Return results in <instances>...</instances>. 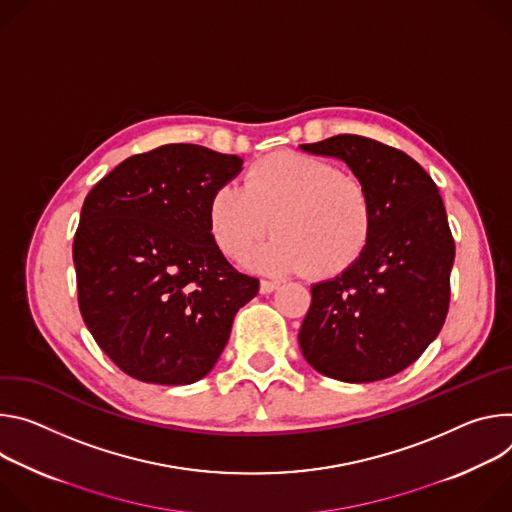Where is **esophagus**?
<instances>
[{
    "instance_id": "1",
    "label": "esophagus",
    "mask_w": 512,
    "mask_h": 512,
    "mask_svg": "<svg viewBox=\"0 0 512 512\" xmlns=\"http://www.w3.org/2000/svg\"><path fill=\"white\" fill-rule=\"evenodd\" d=\"M278 287H280V282H276V280H260V293L262 295H270Z\"/></svg>"
}]
</instances>
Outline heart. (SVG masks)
I'll list each match as a JSON object with an SVG mask.
<instances>
[{
  "mask_svg": "<svg viewBox=\"0 0 512 512\" xmlns=\"http://www.w3.org/2000/svg\"><path fill=\"white\" fill-rule=\"evenodd\" d=\"M270 221L276 236L246 258L250 268L331 278L368 250L374 203L366 183L333 162L274 152L246 170L244 187L219 185L207 205L211 238L234 260L270 232Z\"/></svg>",
  "mask_w": 512,
  "mask_h": 512,
  "instance_id": "b5f03b06",
  "label": "heart"
}]
</instances>
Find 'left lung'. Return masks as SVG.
Instances as JSON below:
<instances>
[{
	"instance_id": "1",
	"label": "left lung",
	"mask_w": 512,
	"mask_h": 512,
	"mask_svg": "<svg viewBox=\"0 0 512 512\" xmlns=\"http://www.w3.org/2000/svg\"><path fill=\"white\" fill-rule=\"evenodd\" d=\"M305 152L344 160L374 203V234L346 272L311 287L299 331L305 360L342 382H374L411 366L441 331L456 258L437 185L403 150L339 134Z\"/></svg>"
}]
</instances>
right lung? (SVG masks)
Instances as JSON below:
<instances>
[{
  "label": "right lung",
  "mask_w": 512,
  "mask_h": 512,
  "mask_svg": "<svg viewBox=\"0 0 512 512\" xmlns=\"http://www.w3.org/2000/svg\"><path fill=\"white\" fill-rule=\"evenodd\" d=\"M242 158L166 144L126 158L85 197L73 242L79 309L97 346L128 376L201 380L219 360L258 278L211 238V193Z\"/></svg>",
  "instance_id": "obj_1"
}]
</instances>
